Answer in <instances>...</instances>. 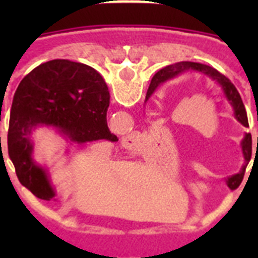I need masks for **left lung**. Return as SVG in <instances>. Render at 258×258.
<instances>
[{"instance_id": "8db88e82", "label": "left lung", "mask_w": 258, "mask_h": 258, "mask_svg": "<svg viewBox=\"0 0 258 258\" xmlns=\"http://www.w3.org/2000/svg\"><path fill=\"white\" fill-rule=\"evenodd\" d=\"M187 70H194V71H198V72H202V74L208 75L209 78H212L213 80H216L217 83H220V86L222 87V89H224L225 96H226V99H228L229 103L232 104L233 109H234V117H236L237 120L240 121L242 125L249 127L246 109H245V105L244 103H242V99H241L240 93H238L236 87L233 86V83L230 82L226 76H224V75L220 74L218 71L214 70L213 67L205 66V64H200V62H191V61L176 62V64L167 66L165 67V68H162L161 71H158L157 74L154 75L153 80H151V84H150L147 95H146V100L153 95V92L155 91L158 84H161V83L166 82L167 79L174 78V76H176V75L182 74V72H184V71H187ZM242 151H244L245 161L246 162L250 161V158H252V135H250V134H246V137H245L244 142H242ZM244 171H245V166L240 174L232 176V178L228 180L229 187L234 188L240 186V183L242 182V178H244Z\"/></svg>"}]
</instances>
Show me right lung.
<instances>
[{
	"label": "right lung",
	"mask_w": 258,
	"mask_h": 258,
	"mask_svg": "<svg viewBox=\"0 0 258 258\" xmlns=\"http://www.w3.org/2000/svg\"><path fill=\"white\" fill-rule=\"evenodd\" d=\"M108 105L105 82L82 62L50 60L26 75L13 96L8 131V153L20 183L40 200H52L54 191L45 171L30 158L28 135L37 124H50L75 143L116 142L107 125Z\"/></svg>",
	"instance_id": "add662e5"
}]
</instances>
